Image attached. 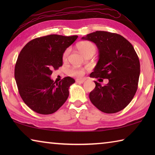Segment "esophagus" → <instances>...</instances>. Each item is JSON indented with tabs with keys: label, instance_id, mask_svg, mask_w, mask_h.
Listing matches in <instances>:
<instances>
[{
	"label": "esophagus",
	"instance_id": "obj_1",
	"mask_svg": "<svg viewBox=\"0 0 155 155\" xmlns=\"http://www.w3.org/2000/svg\"><path fill=\"white\" fill-rule=\"evenodd\" d=\"M84 81H85L84 79H79V78H78V79L76 80V82L77 83H84Z\"/></svg>",
	"mask_w": 155,
	"mask_h": 155
}]
</instances>
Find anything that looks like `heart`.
Instances as JSON below:
<instances>
[{
	"label": "heart",
	"instance_id": "obj_1",
	"mask_svg": "<svg viewBox=\"0 0 155 155\" xmlns=\"http://www.w3.org/2000/svg\"><path fill=\"white\" fill-rule=\"evenodd\" d=\"M77 48L78 50V51L81 52L83 55H86V54L92 53L94 54L96 52V46L93 43L89 41H82L81 42L78 43L77 45ZM69 49H66L62 55V59L65 60L67 59L68 54H69ZM84 74V71L81 69H77V68H72L70 70V74L72 77H82Z\"/></svg>",
	"mask_w": 155,
	"mask_h": 155
}]
</instances>
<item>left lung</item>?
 <instances>
[{
	"label": "left lung",
	"instance_id": "obj_1",
	"mask_svg": "<svg viewBox=\"0 0 155 155\" xmlns=\"http://www.w3.org/2000/svg\"><path fill=\"white\" fill-rule=\"evenodd\" d=\"M81 39L92 41L98 49V61L90 77L109 80L104 86L94 81L96 87L90 93L91 103L106 114L121 111L137 90L140 64L134 48L124 37L107 31H96Z\"/></svg>",
	"mask_w": 155,
	"mask_h": 155
}]
</instances>
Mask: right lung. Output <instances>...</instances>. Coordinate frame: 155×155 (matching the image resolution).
Wrapping results in <instances>:
<instances>
[{"instance_id":"1","label":"right lung","mask_w":155,"mask_h":155,"mask_svg":"<svg viewBox=\"0 0 155 155\" xmlns=\"http://www.w3.org/2000/svg\"><path fill=\"white\" fill-rule=\"evenodd\" d=\"M77 38L40 37L28 42L20 51L15 66V79L21 98L33 111L43 115L53 114L66 101L74 78L67 77L57 83L50 77L52 70L63 65V53Z\"/></svg>"}]
</instances>
